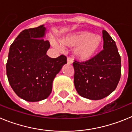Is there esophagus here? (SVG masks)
<instances>
[{
  "label": "esophagus",
  "instance_id": "1",
  "mask_svg": "<svg viewBox=\"0 0 132 132\" xmlns=\"http://www.w3.org/2000/svg\"><path fill=\"white\" fill-rule=\"evenodd\" d=\"M73 59L71 57H67V64L71 65V64L73 63Z\"/></svg>",
  "mask_w": 132,
  "mask_h": 132
}]
</instances>
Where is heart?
Instances as JSON below:
<instances>
[{
    "label": "heart",
    "instance_id": "obj_1",
    "mask_svg": "<svg viewBox=\"0 0 132 132\" xmlns=\"http://www.w3.org/2000/svg\"><path fill=\"white\" fill-rule=\"evenodd\" d=\"M102 42L101 36L87 30L79 31L65 36L61 44L66 47H75L73 54L81 61H87L95 55Z\"/></svg>",
    "mask_w": 132,
    "mask_h": 132
}]
</instances>
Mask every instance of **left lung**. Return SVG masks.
I'll list each match as a JSON object with an SVG mask.
<instances>
[{
  "label": "left lung",
  "mask_w": 132,
  "mask_h": 132,
  "mask_svg": "<svg viewBox=\"0 0 132 132\" xmlns=\"http://www.w3.org/2000/svg\"><path fill=\"white\" fill-rule=\"evenodd\" d=\"M103 50L85 62L75 61L74 85L80 96L101 100L116 89L121 76V58L116 43L102 30Z\"/></svg>",
  "instance_id": "8db88e82"
}]
</instances>
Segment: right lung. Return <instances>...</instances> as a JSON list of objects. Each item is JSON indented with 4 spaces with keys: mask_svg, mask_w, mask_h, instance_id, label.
Returning <instances> with one entry per match:
<instances>
[{
    "mask_svg": "<svg viewBox=\"0 0 132 132\" xmlns=\"http://www.w3.org/2000/svg\"><path fill=\"white\" fill-rule=\"evenodd\" d=\"M44 25L23 30L10 45L6 63L8 80L17 95L28 102L47 98L54 78L67 63L63 55L51 58L46 55L50 47L44 40Z\"/></svg>",
    "mask_w": 132,
    "mask_h": 132,
    "instance_id": "obj_1",
    "label": "right lung"
}]
</instances>
